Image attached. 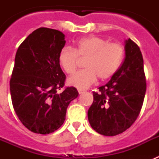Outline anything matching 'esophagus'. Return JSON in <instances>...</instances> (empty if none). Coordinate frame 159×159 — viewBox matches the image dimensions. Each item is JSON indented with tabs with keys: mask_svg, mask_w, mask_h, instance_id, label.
Returning a JSON list of instances; mask_svg holds the SVG:
<instances>
[{
	"mask_svg": "<svg viewBox=\"0 0 159 159\" xmlns=\"http://www.w3.org/2000/svg\"><path fill=\"white\" fill-rule=\"evenodd\" d=\"M84 92H85V91H84V90H82V89H78V92H79V94H82V93H84Z\"/></svg>",
	"mask_w": 159,
	"mask_h": 159,
	"instance_id": "34e87169",
	"label": "esophagus"
}]
</instances>
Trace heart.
<instances>
[{
	"label": "heart",
	"mask_w": 159,
	"mask_h": 159,
	"mask_svg": "<svg viewBox=\"0 0 159 159\" xmlns=\"http://www.w3.org/2000/svg\"><path fill=\"white\" fill-rule=\"evenodd\" d=\"M125 48L122 43L109 42L104 38L92 36L79 40L74 49L65 47L59 54V62L67 74H73L79 64V57L86 58L85 69L68 79V84L80 89L91 86L98 78L106 80L113 76L122 64Z\"/></svg>",
	"instance_id": "1"
}]
</instances>
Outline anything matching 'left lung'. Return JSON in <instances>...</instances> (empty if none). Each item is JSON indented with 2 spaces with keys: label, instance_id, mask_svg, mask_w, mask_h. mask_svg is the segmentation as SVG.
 Segmentation results:
<instances>
[{
  "label": "left lung",
  "instance_id": "8db88e82",
  "mask_svg": "<svg viewBox=\"0 0 159 159\" xmlns=\"http://www.w3.org/2000/svg\"><path fill=\"white\" fill-rule=\"evenodd\" d=\"M125 59L111 80L93 92L88 111L89 123L100 134L114 136L129 128L138 118L145 97L147 82L139 47L128 39Z\"/></svg>",
  "mask_w": 159,
  "mask_h": 159
}]
</instances>
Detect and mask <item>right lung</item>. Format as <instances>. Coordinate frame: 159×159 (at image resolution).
Returning a JSON list of instances; mask_svg holds the SVG:
<instances>
[{
    "label": "right lung",
    "instance_id": "1",
    "mask_svg": "<svg viewBox=\"0 0 159 159\" xmlns=\"http://www.w3.org/2000/svg\"><path fill=\"white\" fill-rule=\"evenodd\" d=\"M64 44L62 32L40 28L16 51L9 82L12 106L22 124L36 134H50L60 128L67 107L79 95L74 87H64L66 75L59 54Z\"/></svg>",
    "mask_w": 159,
    "mask_h": 159
}]
</instances>
